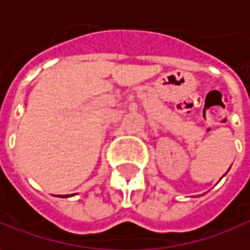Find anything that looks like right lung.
<instances>
[{
  "label": "right lung",
  "instance_id": "add662e5",
  "mask_svg": "<svg viewBox=\"0 0 250 250\" xmlns=\"http://www.w3.org/2000/svg\"><path fill=\"white\" fill-rule=\"evenodd\" d=\"M70 196H72V194H70ZM70 196H60V197H70Z\"/></svg>",
  "mask_w": 250,
  "mask_h": 250
}]
</instances>
